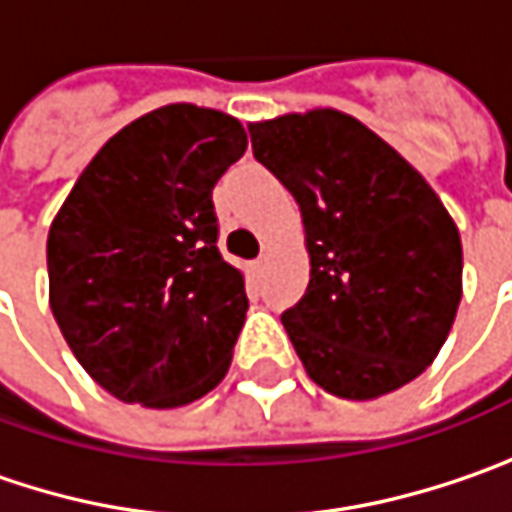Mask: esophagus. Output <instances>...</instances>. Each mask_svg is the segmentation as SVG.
<instances>
[{"label":"esophagus","mask_w":512,"mask_h":512,"mask_svg":"<svg viewBox=\"0 0 512 512\" xmlns=\"http://www.w3.org/2000/svg\"><path fill=\"white\" fill-rule=\"evenodd\" d=\"M263 266H266V257H257L255 263H252V272H255V275H260V272H263Z\"/></svg>","instance_id":"34e87169"}]
</instances>
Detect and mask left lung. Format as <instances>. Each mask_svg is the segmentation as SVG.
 <instances>
[{"instance_id":"8db88e82","label":"left lung","mask_w":512,"mask_h":512,"mask_svg":"<svg viewBox=\"0 0 512 512\" xmlns=\"http://www.w3.org/2000/svg\"><path fill=\"white\" fill-rule=\"evenodd\" d=\"M255 159L295 196L310 255L286 336L307 376L376 400L423 374L464 295L461 234L420 170L359 118L318 106L249 124Z\"/></svg>"}]
</instances>
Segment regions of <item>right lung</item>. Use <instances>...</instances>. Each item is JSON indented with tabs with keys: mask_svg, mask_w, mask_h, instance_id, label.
I'll use <instances>...</instances> for the list:
<instances>
[{
	"mask_svg": "<svg viewBox=\"0 0 512 512\" xmlns=\"http://www.w3.org/2000/svg\"><path fill=\"white\" fill-rule=\"evenodd\" d=\"M246 147L228 112L159 106L106 141L51 220V313L115 400L188 406L228 374L249 298L211 191Z\"/></svg>",
	"mask_w": 512,
	"mask_h": 512,
	"instance_id": "right-lung-1",
	"label": "right lung"
}]
</instances>
